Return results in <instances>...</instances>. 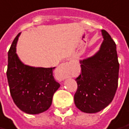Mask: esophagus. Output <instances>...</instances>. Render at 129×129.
<instances>
[{"instance_id": "esophagus-1", "label": "esophagus", "mask_w": 129, "mask_h": 129, "mask_svg": "<svg viewBox=\"0 0 129 129\" xmlns=\"http://www.w3.org/2000/svg\"><path fill=\"white\" fill-rule=\"evenodd\" d=\"M71 67V63H63L62 64L60 65V66L58 68V71L61 73H65L66 71H68V69H69V68Z\"/></svg>"}]
</instances>
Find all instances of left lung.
Returning <instances> with one entry per match:
<instances>
[{
    "instance_id": "left-lung-1",
    "label": "left lung",
    "mask_w": 129,
    "mask_h": 129,
    "mask_svg": "<svg viewBox=\"0 0 129 129\" xmlns=\"http://www.w3.org/2000/svg\"><path fill=\"white\" fill-rule=\"evenodd\" d=\"M104 40L92 57L80 61L81 72L75 79V104L81 111L96 113L112 102L118 86L119 63L115 41L102 30Z\"/></svg>"
}]
</instances>
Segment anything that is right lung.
I'll use <instances>...</instances> for the list:
<instances>
[{"instance_id":"right-lung-1","label":"right lung","mask_w":129,"mask_h":129,"mask_svg":"<svg viewBox=\"0 0 129 129\" xmlns=\"http://www.w3.org/2000/svg\"><path fill=\"white\" fill-rule=\"evenodd\" d=\"M19 33L8 51L7 77L13 101L27 114H39L52 105L53 95L60 86L54 77V68L30 67L21 63L16 54Z\"/></svg>"}]
</instances>
